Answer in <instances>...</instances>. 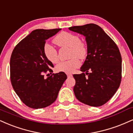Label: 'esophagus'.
<instances>
[{"mask_svg":"<svg viewBox=\"0 0 133 133\" xmlns=\"http://www.w3.org/2000/svg\"><path fill=\"white\" fill-rule=\"evenodd\" d=\"M67 76H68V77H72V75L71 74H67Z\"/></svg>","mask_w":133,"mask_h":133,"instance_id":"1","label":"esophagus"}]
</instances>
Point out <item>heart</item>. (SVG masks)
Wrapping results in <instances>:
<instances>
[{
    "label": "heart",
    "instance_id": "heart-1",
    "mask_svg": "<svg viewBox=\"0 0 133 133\" xmlns=\"http://www.w3.org/2000/svg\"><path fill=\"white\" fill-rule=\"evenodd\" d=\"M55 44L61 48H69L70 59L61 61L56 66L58 72L71 73L81 64L79 59H84L87 56V46L84 41L80 39L77 35L67 31L59 33L53 39ZM43 52L48 60L52 63H56L58 61V56L56 49L48 44H46L43 48Z\"/></svg>",
    "mask_w": 133,
    "mask_h": 133
}]
</instances>
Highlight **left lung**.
<instances>
[{
  "instance_id": "left-lung-1",
  "label": "left lung",
  "mask_w": 133,
  "mask_h": 133,
  "mask_svg": "<svg viewBox=\"0 0 133 133\" xmlns=\"http://www.w3.org/2000/svg\"><path fill=\"white\" fill-rule=\"evenodd\" d=\"M85 36L87 56L81 68V74H74V92L78 100L91 107L108 102L120 85L122 59L116 44L94 23L69 28Z\"/></svg>"
}]
</instances>
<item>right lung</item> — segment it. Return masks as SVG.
I'll return each mask as SVG.
<instances>
[{"instance_id": "obj_1", "label": "right lung", "mask_w": 133, "mask_h": 133, "mask_svg": "<svg viewBox=\"0 0 133 133\" xmlns=\"http://www.w3.org/2000/svg\"><path fill=\"white\" fill-rule=\"evenodd\" d=\"M61 30L38 29L23 38L14 48L10 61L11 84L23 103L33 109L49 106L56 100L67 79L64 72H52L54 65L46 59L43 48L46 39ZM49 75V74H47ZM46 75V76H47Z\"/></svg>"}]
</instances>
